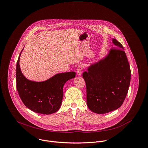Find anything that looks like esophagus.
<instances>
[{"label": "esophagus", "mask_w": 148, "mask_h": 148, "mask_svg": "<svg viewBox=\"0 0 148 148\" xmlns=\"http://www.w3.org/2000/svg\"><path fill=\"white\" fill-rule=\"evenodd\" d=\"M83 66L82 64H80L78 66L77 69V73L78 75H80L82 73V70H83Z\"/></svg>", "instance_id": "1"}]
</instances>
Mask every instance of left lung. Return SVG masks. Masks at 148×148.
I'll use <instances>...</instances> for the list:
<instances>
[{
    "label": "left lung",
    "instance_id": "left-lung-1",
    "mask_svg": "<svg viewBox=\"0 0 148 148\" xmlns=\"http://www.w3.org/2000/svg\"><path fill=\"white\" fill-rule=\"evenodd\" d=\"M117 48L97 62L90 64L82 74L86 86V104L97 114H105L119 109L127 96L131 70L123 46L116 39Z\"/></svg>",
    "mask_w": 148,
    "mask_h": 148
}]
</instances>
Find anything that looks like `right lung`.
<instances>
[{
    "mask_svg": "<svg viewBox=\"0 0 148 148\" xmlns=\"http://www.w3.org/2000/svg\"><path fill=\"white\" fill-rule=\"evenodd\" d=\"M21 52L16 66V84L19 96L24 105L37 113L51 114L59 110L63 97L66 82L75 77L74 71L56 74L43 81L27 79L20 67Z\"/></svg>",
    "mask_w": 148,
    "mask_h": 148,
    "instance_id": "obj_1",
    "label": "right lung"
}]
</instances>
